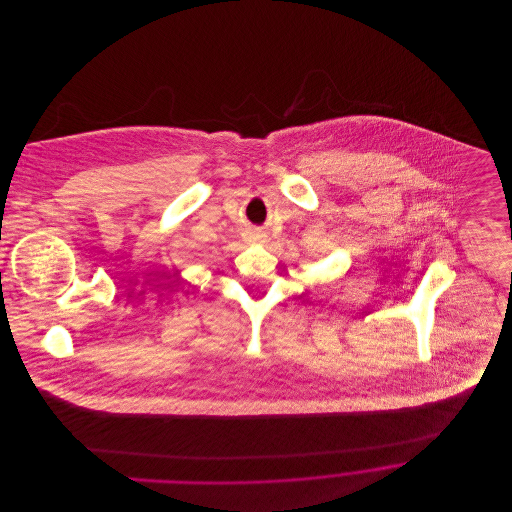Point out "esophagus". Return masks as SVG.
<instances>
[{"instance_id": "34e87169", "label": "esophagus", "mask_w": 512, "mask_h": 512, "mask_svg": "<svg viewBox=\"0 0 512 512\" xmlns=\"http://www.w3.org/2000/svg\"><path fill=\"white\" fill-rule=\"evenodd\" d=\"M250 238H254V240H260V238H264V234H262V232H256V230H254V232L250 234Z\"/></svg>"}]
</instances>
